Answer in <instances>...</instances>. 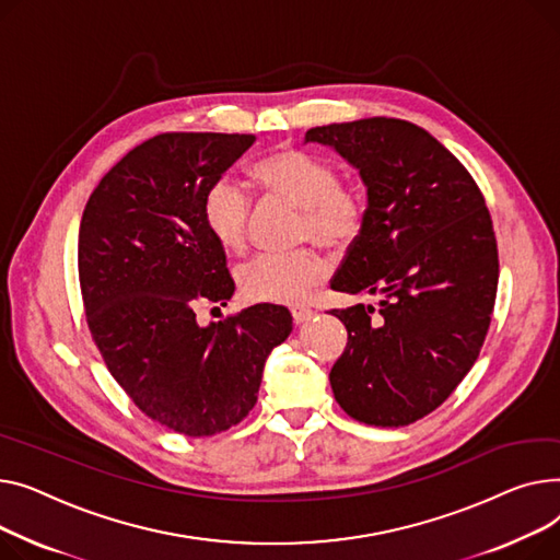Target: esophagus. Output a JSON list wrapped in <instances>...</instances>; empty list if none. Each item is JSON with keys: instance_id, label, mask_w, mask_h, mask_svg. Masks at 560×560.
Wrapping results in <instances>:
<instances>
[{"instance_id": "obj_1", "label": "esophagus", "mask_w": 560, "mask_h": 560, "mask_svg": "<svg viewBox=\"0 0 560 560\" xmlns=\"http://www.w3.org/2000/svg\"><path fill=\"white\" fill-rule=\"evenodd\" d=\"M312 316H314V312H312L310 307H305V305H299V307H293V310H291V318H293V323H295V325H301V323L310 320Z\"/></svg>"}]
</instances>
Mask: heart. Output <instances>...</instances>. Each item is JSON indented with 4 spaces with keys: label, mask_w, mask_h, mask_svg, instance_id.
<instances>
[{
    "label": "heart",
    "mask_w": 560,
    "mask_h": 560,
    "mask_svg": "<svg viewBox=\"0 0 560 560\" xmlns=\"http://www.w3.org/2000/svg\"><path fill=\"white\" fill-rule=\"evenodd\" d=\"M253 183L276 201L299 208L293 244H316L332 255L348 253L364 235L369 199L339 180L337 170L301 149L278 147L253 162ZM203 225L225 253H242L248 240L250 201L228 178L212 183L201 206ZM325 278V259L303 246L280 255H261L244 265L237 284L246 301L287 305L307 299Z\"/></svg>",
    "instance_id": "1"
}]
</instances>
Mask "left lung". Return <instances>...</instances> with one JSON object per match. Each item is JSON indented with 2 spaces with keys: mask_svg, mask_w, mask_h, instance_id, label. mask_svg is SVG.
<instances>
[{
  "mask_svg": "<svg viewBox=\"0 0 560 560\" xmlns=\"http://www.w3.org/2000/svg\"><path fill=\"white\" fill-rule=\"evenodd\" d=\"M369 189V221L332 287L380 307L330 310L348 330L330 371L359 422L405 427L441 407L479 357L495 307L500 259L470 172L424 128L393 117L316 126Z\"/></svg>",
  "mask_w": 560,
  "mask_h": 560,
  "instance_id": "obj_1",
  "label": "left lung"
}]
</instances>
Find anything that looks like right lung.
<instances>
[{"label":"right lung","instance_id":"add662e5","mask_svg":"<svg viewBox=\"0 0 560 560\" xmlns=\"http://www.w3.org/2000/svg\"><path fill=\"white\" fill-rule=\"evenodd\" d=\"M255 142L246 133H160L98 180L79 230V282L92 341L126 396L183 436H214L257 402L291 314L253 305L201 327L235 282L208 235L203 196Z\"/></svg>","mask_w":560,"mask_h":560}]
</instances>
